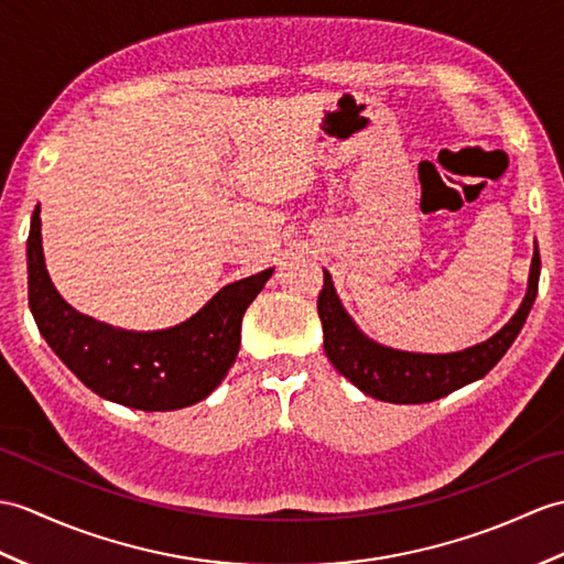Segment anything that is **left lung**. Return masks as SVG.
I'll use <instances>...</instances> for the list:
<instances>
[{"mask_svg":"<svg viewBox=\"0 0 564 564\" xmlns=\"http://www.w3.org/2000/svg\"><path fill=\"white\" fill-rule=\"evenodd\" d=\"M539 276L541 254L535 247L527 295H523L514 317L488 341L466 350L432 356V352H409L379 346L365 336L338 300L329 271H324V285L317 300L324 329V352L334 368L350 379L362 394L387 403H430L486 377L500 362L529 317L535 293H539Z\"/></svg>","mask_w":564,"mask_h":564,"instance_id":"obj_1","label":"left lung"}]
</instances>
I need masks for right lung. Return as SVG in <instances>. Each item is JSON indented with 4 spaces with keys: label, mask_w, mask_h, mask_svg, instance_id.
I'll return each mask as SVG.
<instances>
[{
    "label": "right lung",
    "mask_w": 564,
    "mask_h": 564,
    "mask_svg": "<svg viewBox=\"0 0 564 564\" xmlns=\"http://www.w3.org/2000/svg\"><path fill=\"white\" fill-rule=\"evenodd\" d=\"M29 305L55 356L98 397L139 411H177L206 399L240 350L242 314L273 269L223 285L187 322L161 332H124L86 317L52 285L41 208L29 232Z\"/></svg>",
    "instance_id": "add662e5"
}]
</instances>
